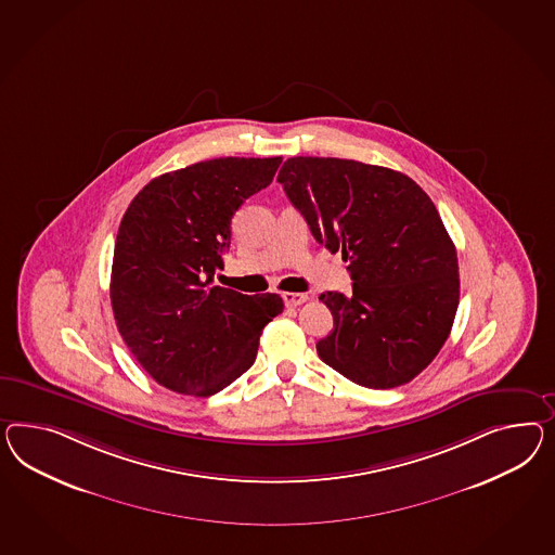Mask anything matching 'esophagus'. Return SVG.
Masks as SVG:
<instances>
[{
  "mask_svg": "<svg viewBox=\"0 0 555 555\" xmlns=\"http://www.w3.org/2000/svg\"><path fill=\"white\" fill-rule=\"evenodd\" d=\"M283 299H285L286 307H299L302 302H307L309 297L302 293H283Z\"/></svg>",
  "mask_w": 555,
  "mask_h": 555,
  "instance_id": "1",
  "label": "esophagus"
}]
</instances>
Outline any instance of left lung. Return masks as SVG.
<instances>
[{
	"label": "left lung",
	"instance_id": "1",
	"mask_svg": "<svg viewBox=\"0 0 555 555\" xmlns=\"http://www.w3.org/2000/svg\"><path fill=\"white\" fill-rule=\"evenodd\" d=\"M279 183L353 281L351 295L319 297L335 327L319 358L363 388L408 384L449 339L459 307L456 248L433 199L400 171L337 157H291Z\"/></svg>",
	"mask_w": 555,
	"mask_h": 555
}]
</instances>
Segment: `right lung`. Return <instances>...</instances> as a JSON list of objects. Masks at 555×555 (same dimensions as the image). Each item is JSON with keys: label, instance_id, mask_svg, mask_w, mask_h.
<instances>
[{"label": "right lung", "instance_id": "1", "mask_svg": "<svg viewBox=\"0 0 555 555\" xmlns=\"http://www.w3.org/2000/svg\"><path fill=\"white\" fill-rule=\"evenodd\" d=\"M283 157H220L151 180L120 220L111 305L122 341L164 388L206 398L256 360L285 302L214 285L240 206L269 185Z\"/></svg>", "mask_w": 555, "mask_h": 555}]
</instances>
